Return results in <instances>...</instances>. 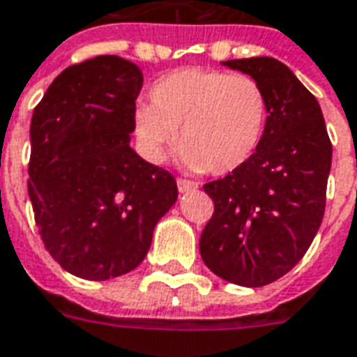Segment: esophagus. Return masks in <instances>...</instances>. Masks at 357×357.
<instances>
[{"label": "esophagus", "instance_id": "34e87169", "mask_svg": "<svg viewBox=\"0 0 357 357\" xmlns=\"http://www.w3.org/2000/svg\"><path fill=\"white\" fill-rule=\"evenodd\" d=\"M176 183H178L179 192H189V191H192V189H197V187H199L197 183H195V181H189V179H181V178H179Z\"/></svg>", "mask_w": 357, "mask_h": 357}]
</instances>
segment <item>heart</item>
I'll use <instances>...</instances> for the list:
<instances>
[{
  "instance_id": "obj_1",
  "label": "heart",
  "mask_w": 357,
  "mask_h": 357,
  "mask_svg": "<svg viewBox=\"0 0 357 357\" xmlns=\"http://www.w3.org/2000/svg\"><path fill=\"white\" fill-rule=\"evenodd\" d=\"M149 100L134 109L132 132L155 165L178 144V130L183 168L215 176L248 165L265 138L268 100L248 75L181 68L157 79Z\"/></svg>"
}]
</instances>
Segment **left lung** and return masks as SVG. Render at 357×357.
<instances>
[{"label": "left lung", "instance_id": "8db88e82", "mask_svg": "<svg viewBox=\"0 0 357 357\" xmlns=\"http://www.w3.org/2000/svg\"><path fill=\"white\" fill-rule=\"evenodd\" d=\"M221 66L261 84L268 121L252 160L204 185L213 215L200 236V255L219 278L261 287L289 273L312 244L333 147L318 100L286 64L255 56Z\"/></svg>", "mask_w": 357, "mask_h": 357}]
</instances>
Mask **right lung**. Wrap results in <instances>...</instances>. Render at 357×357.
<instances>
[{"label":"right lung","instance_id":"1","mask_svg":"<svg viewBox=\"0 0 357 357\" xmlns=\"http://www.w3.org/2000/svg\"><path fill=\"white\" fill-rule=\"evenodd\" d=\"M142 83L130 60L96 56L66 68L33 109L28 192L36 223L54 261L79 278L134 271L178 200L172 174L130 147Z\"/></svg>","mask_w":357,"mask_h":357}]
</instances>
